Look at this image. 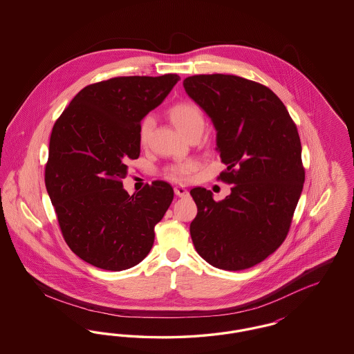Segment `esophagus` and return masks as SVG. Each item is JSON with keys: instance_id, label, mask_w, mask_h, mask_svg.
<instances>
[{"instance_id": "34e87169", "label": "esophagus", "mask_w": 354, "mask_h": 354, "mask_svg": "<svg viewBox=\"0 0 354 354\" xmlns=\"http://www.w3.org/2000/svg\"><path fill=\"white\" fill-rule=\"evenodd\" d=\"M174 191H175V195H176V196H179V198L188 196V191H187V188L183 187V185H176V187L174 188Z\"/></svg>"}]
</instances>
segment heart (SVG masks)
<instances>
[{"label": "heart", "instance_id": "obj_1", "mask_svg": "<svg viewBox=\"0 0 354 354\" xmlns=\"http://www.w3.org/2000/svg\"><path fill=\"white\" fill-rule=\"evenodd\" d=\"M169 118L182 134H188L195 130H202L203 131V129H204V117H203L202 111L194 103H179V104L174 106L169 110ZM152 126H153L152 117L149 115L143 119V122L140 124V131H139L142 142L147 140L149 135L151 133ZM191 169H192L191 163L176 166L171 169V175L176 179H183L185 175L191 171Z\"/></svg>", "mask_w": 354, "mask_h": 354}]
</instances>
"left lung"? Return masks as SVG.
Here are the masks:
<instances>
[{"label":"left lung","mask_w":354,"mask_h":354,"mask_svg":"<svg viewBox=\"0 0 354 354\" xmlns=\"http://www.w3.org/2000/svg\"><path fill=\"white\" fill-rule=\"evenodd\" d=\"M187 95L211 119L231 194L215 202L196 187L198 215L189 225L203 259L224 270L253 267L284 241L303 191L305 172L297 127L284 103L263 84L225 75H194Z\"/></svg>","instance_id":"8db88e82"}]
</instances>
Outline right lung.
<instances>
[{"label":"right lung","mask_w":354,"mask_h":354,"mask_svg":"<svg viewBox=\"0 0 354 354\" xmlns=\"http://www.w3.org/2000/svg\"><path fill=\"white\" fill-rule=\"evenodd\" d=\"M179 80L166 74L88 84L53 127L46 189L70 250L94 267L129 270L151 251L174 189L155 180L129 195L122 179L140 153V120Z\"/></svg>","instance_id":"1"}]
</instances>
